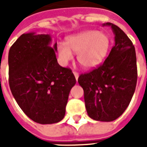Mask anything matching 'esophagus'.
Here are the masks:
<instances>
[{"mask_svg": "<svg viewBox=\"0 0 147 147\" xmlns=\"http://www.w3.org/2000/svg\"><path fill=\"white\" fill-rule=\"evenodd\" d=\"M73 74L74 76H75V77H76V80H78V78H79V76H80V75H79V73L78 72H76V71H73Z\"/></svg>", "mask_w": 147, "mask_h": 147, "instance_id": "34e87169", "label": "esophagus"}]
</instances>
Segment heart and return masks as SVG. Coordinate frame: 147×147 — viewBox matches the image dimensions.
I'll return each mask as SVG.
<instances>
[{"instance_id":"1","label":"heart","mask_w":147,"mask_h":147,"mask_svg":"<svg viewBox=\"0 0 147 147\" xmlns=\"http://www.w3.org/2000/svg\"><path fill=\"white\" fill-rule=\"evenodd\" d=\"M110 39L104 32L97 30H85L67 37L66 44L58 45V56L61 63L67 64L77 54L79 64L86 69L96 67L108 53Z\"/></svg>"}]
</instances>
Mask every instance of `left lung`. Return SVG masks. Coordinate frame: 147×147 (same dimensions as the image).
I'll return each instance as SVG.
<instances>
[{
  "label": "left lung",
  "mask_w": 147,
  "mask_h": 147,
  "mask_svg": "<svg viewBox=\"0 0 147 147\" xmlns=\"http://www.w3.org/2000/svg\"><path fill=\"white\" fill-rule=\"evenodd\" d=\"M115 45L100 66L78 79L84 91L86 112L90 118L109 122L121 116L129 105L137 83L136 49L120 27L111 23Z\"/></svg>",
  "instance_id": "1"
}]
</instances>
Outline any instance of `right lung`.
I'll return each instance as SVG.
<instances>
[{
	"mask_svg": "<svg viewBox=\"0 0 147 147\" xmlns=\"http://www.w3.org/2000/svg\"><path fill=\"white\" fill-rule=\"evenodd\" d=\"M49 34H22L8 53V81L19 106L41 124L63 120L71 89L76 80L70 68L57 63V43Z\"/></svg>",
	"mask_w": 147,
	"mask_h": 147,
	"instance_id": "1",
	"label": "right lung"
}]
</instances>
